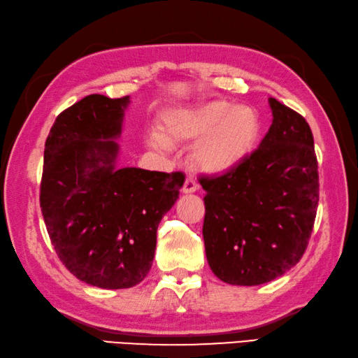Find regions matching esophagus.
Listing matches in <instances>:
<instances>
[{
    "mask_svg": "<svg viewBox=\"0 0 358 358\" xmlns=\"http://www.w3.org/2000/svg\"><path fill=\"white\" fill-rule=\"evenodd\" d=\"M197 187H199V186H197V183H196V180L191 178V177H187V178L185 180L183 187H181V191H183L185 194H191V192H196Z\"/></svg>",
    "mask_w": 358,
    "mask_h": 358,
    "instance_id": "obj_1",
    "label": "esophagus"
}]
</instances>
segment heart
<instances>
[{
	"instance_id": "heart-1",
	"label": "heart",
	"mask_w": 358,
	"mask_h": 358,
	"mask_svg": "<svg viewBox=\"0 0 358 358\" xmlns=\"http://www.w3.org/2000/svg\"><path fill=\"white\" fill-rule=\"evenodd\" d=\"M259 134L262 117L257 109L227 100L171 108L162 113L158 127L162 145L197 141L192 159L208 173H224L241 164Z\"/></svg>"
}]
</instances>
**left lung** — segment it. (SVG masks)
Listing matches in <instances>:
<instances>
[{
	"label": "left lung",
	"instance_id": "obj_1",
	"mask_svg": "<svg viewBox=\"0 0 358 358\" xmlns=\"http://www.w3.org/2000/svg\"><path fill=\"white\" fill-rule=\"evenodd\" d=\"M269 105L274 119L257 150L229 172L200 178L208 264L241 287L268 283L301 262L320 201L310 125L275 99Z\"/></svg>",
	"mask_w": 358,
	"mask_h": 358
}]
</instances>
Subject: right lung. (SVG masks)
Wrapping results in <instances>:
<instances>
[{
    "instance_id": "right-lung-1",
    "label": "right lung",
    "mask_w": 358,
    "mask_h": 358,
    "mask_svg": "<svg viewBox=\"0 0 358 358\" xmlns=\"http://www.w3.org/2000/svg\"><path fill=\"white\" fill-rule=\"evenodd\" d=\"M129 96H84L56 117L45 142L41 208L51 244L76 278L105 289L147 277L157 230L185 175L115 169Z\"/></svg>"
}]
</instances>
